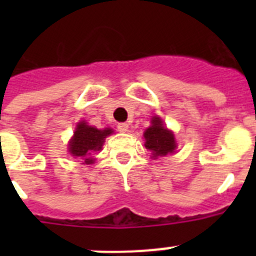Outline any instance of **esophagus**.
<instances>
[{
    "instance_id": "34e87169",
    "label": "esophagus",
    "mask_w": 256,
    "mask_h": 256,
    "mask_svg": "<svg viewBox=\"0 0 256 256\" xmlns=\"http://www.w3.org/2000/svg\"><path fill=\"white\" fill-rule=\"evenodd\" d=\"M128 128H130V126L126 123H118V130L122 133H126L128 132Z\"/></svg>"
}]
</instances>
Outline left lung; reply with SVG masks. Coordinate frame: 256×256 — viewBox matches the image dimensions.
<instances>
[{
	"label": "left lung",
	"instance_id": "obj_1",
	"mask_svg": "<svg viewBox=\"0 0 256 256\" xmlns=\"http://www.w3.org/2000/svg\"><path fill=\"white\" fill-rule=\"evenodd\" d=\"M144 148L151 151L152 158L166 156L177 148V142L172 130L164 126L159 116H152L151 126L144 133Z\"/></svg>",
	"mask_w": 256,
	"mask_h": 256
}]
</instances>
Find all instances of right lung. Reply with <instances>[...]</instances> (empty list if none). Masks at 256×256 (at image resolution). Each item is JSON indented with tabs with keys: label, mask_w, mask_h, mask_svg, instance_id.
Returning <instances> with one entry per match:
<instances>
[{
	"label": "right lung",
	"mask_w": 256,
	"mask_h": 256,
	"mask_svg": "<svg viewBox=\"0 0 256 256\" xmlns=\"http://www.w3.org/2000/svg\"><path fill=\"white\" fill-rule=\"evenodd\" d=\"M114 130L112 128L97 130L94 126H88L86 122H79L74 136L69 142V152L74 158L82 159L83 164H92L94 159L92 154L100 151L105 138Z\"/></svg>",
	"instance_id": "obj_1"
}]
</instances>
